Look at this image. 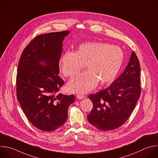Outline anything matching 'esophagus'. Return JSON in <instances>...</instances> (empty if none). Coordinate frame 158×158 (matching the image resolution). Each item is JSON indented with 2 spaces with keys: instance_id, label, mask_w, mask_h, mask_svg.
Here are the masks:
<instances>
[{
  "instance_id": "esophagus-1",
  "label": "esophagus",
  "mask_w": 158,
  "mask_h": 158,
  "mask_svg": "<svg viewBox=\"0 0 158 158\" xmlns=\"http://www.w3.org/2000/svg\"><path fill=\"white\" fill-rule=\"evenodd\" d=\"M76 97L78 98V99H82V98H84L85 97L84 96V95H81V94H77V95H76Z\"/></svg>"
}]
</instances>
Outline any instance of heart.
<instances>
[{
  "mask_svg": "<svg viewBox=\"0 0 158 158\" xmlns=\"http://www.w3.org/2000/svg\"><path fill=\"white\" fill-rule=\"evenodd\" d=\"M122 49L116 45L102 42H86L80 44L74 52L66 51L59 60L63 74L70 78L85 65L87 70L78 74L68 84L71 92L85 94L101 85L112 82L124 62Z\"/></svg>",
  "mask_w": 158,
  "mask_h": 158,
  "instance_id": "heart-1",
  "label": "heart"
}]
</instances>
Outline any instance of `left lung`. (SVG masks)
Masks as SVG:
<instances>
[{"label": "left lung", "instance_id": "8db88e82", "mask_svg": "<svg viewBox=\"0 0 158 158\" xmlns=\"http://www.w3.org/2000/svg\"><path fill=\"white\" fill-rule=\"evenodd\" d=\"M140 94V65L132 51L123 73L108 87L89 96L94 107L89 122L103 131L119 128L133 112Z\"/></svg>", "mask_w": 158, "mask_h": 158}]
</instances>
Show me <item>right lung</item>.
Instances as JSON below:
<instances>
[{"mask_svg": "<svg viewBox=\"0 0 158 158\" xmlns=\"http://www.w3.org/2000/svg\"><path fill=\"white\" fill-rule=\"evenodd\" d=\"M69 31L49 33L35 38L24 49L17 76V97L31 124L44 131H55L68 118L74 95H56L64 84L58 76L63 43Z\"/></svg>", "mask_w": 158, "mask_h": 158, "instance_id": "add662e5", "label": "right lung"}]
</instances>
